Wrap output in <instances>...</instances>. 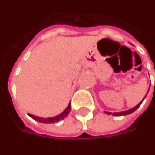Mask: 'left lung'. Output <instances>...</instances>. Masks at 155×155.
Returning <instances> with one entry per match:
<instances>
[{"label": "left lung", "instance_id": "obj_1", "mask_svg": "<svg viewBox=\"0 0 155 155\" xmlns=\"http://www.w3.org/2000/svg\"><path fill=\"white\" fill-rule=\"evenodd\" d=\"M154 73H155V70H154ZM154 87H155V84H154ZM148 94V93H147ZM147 94H146V96H147ZM146 96H144V98L146 97ZM144 98H143V100H144ZM143 101H142L140 103H138L136 107H134V108H132V109H129V110H127V111H121V112H114V113H111V112H108V111H106V113L108 114V115H114V116H125V115H128V114H130L132 112H134V111H136L137 109H138L139 107H140V105L143 102Z\"/></svg>", "mask_w": 155, "mask_h": 155}]
</instances>
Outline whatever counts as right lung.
I'll return each mask as SVG.
<instances>
[{
	"label": "right lung",
	"instance_id": "add662e5",
	"mask_svg": "<svg viewBox=\"0 0 155 155\" xmlns=\"http://www.w3.org/2000/svg\"><path fill=\"white\" fill-rule=\"evenodd\" d=\"M70 108H71V106H70V103L69 104V106L67 107V108L63 111L62 113H60L59 115L55 116V117H48V118H43V117H37V116L32 115V114H28L32 118H33L34 120H36L39 123H58L59 121H61L64 118L70 111Z\"/></svg>",
	"mask_w": 155,
	"mask_h": 155
}]
</instances>
